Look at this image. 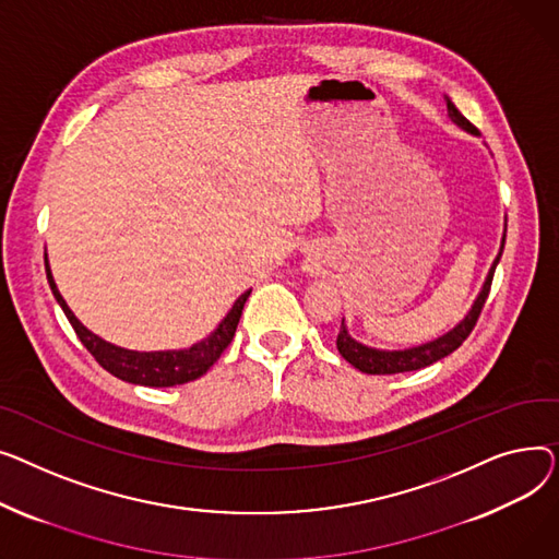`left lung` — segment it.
<instances>
[{
	"instance_id": "8db88e82",
	"label": "left lung",
	"mask_w": 559,
	"mask_h": 559,
	"mask_svg": "<svg viewBox=\"0 0 559 559\" xmlns=\"http://www.w3.org/2000/svg\"><path fill=\"white\" fill-rule=\"evenodd\" d=\"M447 102V110H449V117L453 123H457L461 128H465L467 133L472 135H478V128L467 119L463 117V112L457 110L451 98L444 96ZM503 243H506V235H503ZM503 243H501V250L495 259V264H491L489 273H487V280L483 284V290L478 293V298L472 307V311L465 316V320L461 324H455L453 330L431 343H424L419 347H411V349H400V352H385V349H374V347H368L364 343L354 341L349 334H347V326H345V320L341 322V332H338V338H336V347L341 352V356L347 360V364H352L356 370L366 372V374H397V372H413V370H419V368H426L436 364V360L449 356L451 352H455L457 347H461L465 343V338L472 334V330L478 322V316L485 307V300L489 295V286H491V280H495V271H497V264L499 259L503 254Z\"/></svg>"
}]
</instances>
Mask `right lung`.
I'll return each mask as SVG.
<instances>
[{
    "mask_svg": "<svg viewBox=\"0 0 559 559\" xmlns=\"http://www.w3.org/2000/svg\"><path fill=\"white\" fill-rule=\"evenodd\" d=\"M45 271H47V282L51 286L53 298L58 300L64 316H68V320L72 322L79 341L96 358V364L121 381L138 383V385H153V388L180 385V383L203 377L216 364L218 356L225 352V347L233 343L243 305L250 295V290H246L235 302V307L229 309V313L223 318V322L216 326V330L205 341L191 345L189 349L133 352V349L110 345L104 338L94 336L90 330H85V326L79 322V318L72 313V309L68 307V302L62 300V295L58 293L56 282L49 271V264H47V254H45Z\"/></svg>",
    "mask_w": 559,
    "mask_h": 559,
    "instance_id": "add662e5",
    "label": "right lung"
}]
</instances>
